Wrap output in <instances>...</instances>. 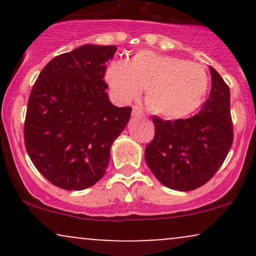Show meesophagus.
<instances>
[{
  "instance_id": "1",
  "label": "esophagus",
  "mask_w": 256,
  "mask_h": 256,
  "mask_svg": "<svg viewBox=\"0 0 256 256\" xmlns=\"http://www.w3.org/2000/svg\"><path fill=\"white\" fill-rule=\"evenodd\" d=\"M144 116V113H143V110H140V107H137V106H134L132 107V116Z\"/></svg>"
}]
</instances>
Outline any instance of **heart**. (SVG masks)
Returning <instances> with one entry per match:
<instances>
[{
	"mask_svg": "<svg viewBox=\"0 0 256 256\" xmlns=\"http://www.w3.org/2000/svg\"><path fill=\"white\" fill-rule=\"evenodd\" d=\"M106 80L125 102L146 89V108L167 119L192 116L204 104L210 89V78L201 64L152 50L138 52L126 62H110Z\"/></svg>",
	"mask_w": 256,
	"mask_h": 256,
	"instance_id": "b5f03b06",
	"label": "heart"
}]
</instances>
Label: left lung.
Listing matches in <instances>:
<instances>
[{"label": "left lung", "instance_id": "left-lung-1", "mask_svg": "<svg viewBox=\"0 0 256 256\" xmlns=\"http://www.w3.org/2000/svg\"><path fill=\"white\" fill-rule=\"evenodd\" d=\"M212 88L198 114L188 119L152 118L155 136L146 146V161L161 184L190 192L216 174L234 140L230 88L210 67Z\"/></svg>", "mask_w": 256, "mask_h": 256}]
</instances>
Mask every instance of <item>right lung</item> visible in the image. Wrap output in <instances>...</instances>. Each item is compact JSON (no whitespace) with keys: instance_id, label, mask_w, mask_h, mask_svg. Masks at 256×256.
Wrapping results in <instances>:
<instances>
[{"instance_id":"add662e5","label":"right lung","mask_w":256,"mask_h":256,"mask_svg":"<svg viewBox=\"0 0 256 256\" xmlns=\"http://www.w3.org/2000/svg\"><path fill=\"white\" fill-rule=\"evenodd\" d=\"M114 46L86 44L58 55L32 86L24 122L25 148L38 172L55 186L83 190L104 177L110 146L131 107L110 104L104 80Z\"/></svg>"}]
</instances>
